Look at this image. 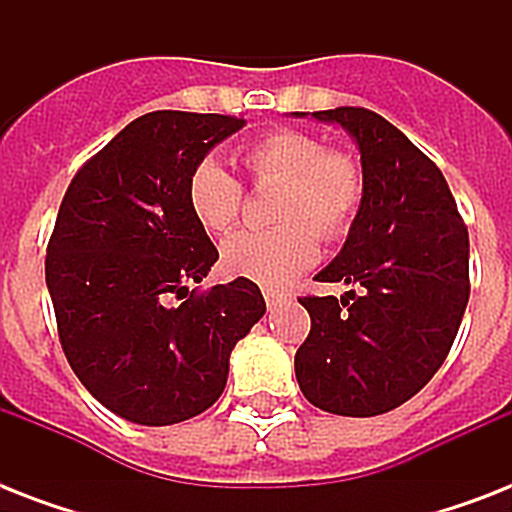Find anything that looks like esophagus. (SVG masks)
Wrapping results in <instances>:
<instances>
[{
	"mask_svg": "<svg viewBox=\"0 0 512 512\" xmlns=\"http://www.w3.org/2000/svg\"><path fill=\"white\" fill-rule=\"evenodd\" d=\"M263 297H265V303H268V308H276V305H281L284 300H287V295L279 292V289H263Z\"/></svg>",
	"mask_w": 512,
	"mask_h": 512,
	"instance_id": "esophagus-1",
	"label": "esophagus"
}]
</instances>
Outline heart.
Segmentation results:
<instances>
[{
	"label": "heart",
	"instance_id": "b5f03b06",
	"mask_svg": "<svg viewBox=\"0 0 512 512\" xmlns=\"http://www.w3.org/2000/svg\"><path fill=\"white\" fill-rule=\"evenodd\" d=\"M241 164L255 185L279 183L273 228H249L228 236L220 265L233 279L281 287L311 268L321 239H340L353 228L366 199V175L356 156L327 148L303 130H273L241 151ZM193 220L209 233H225L239 220L244 185L207 156L185 180Z\"/></svg>",
	"mask_w": 512,
	"mask_h": 512
}]
</instances>
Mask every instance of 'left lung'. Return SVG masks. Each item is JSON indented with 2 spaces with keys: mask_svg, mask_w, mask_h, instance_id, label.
<instances>
[{
  "mask_svg": "<svg viewBox=\"0 0 512 512\" xmlns=\"http://www.w3.org/2000/svg\"><path fill=\"white\" fill-rule=\"evenodd\" d=\"M313 116L356 138L366 199L342 252L316 276L350 292L300 297L311 332L295 374L324 412L374 417L425 388L452 350L470 297L468 225L441 170L388 119L358 106Z\"/></svg>",
  "mask_w": 512,
  "mask_h": 512,
  "instance_id": "8db88e82",
  "label": "left lung"
}]
</instances>
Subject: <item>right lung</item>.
<instances>
[{"label": "right lung", "mask_w": 512, "mask_h": 512, "mask_svg": "<svg viewBox=\"0 0 512 512\" xmlns=\"http://www.w3.org/2000/svg\"><path fill=\"white\" fill-rule=\"evenodd\" d=\"M241 127L239 116L151 111L87 159L60 201L44 260L60 345L84 388L124 420L175 425L209 409L233 345L263 319L255 281L188 289L217 249L185 180Z\"/></svg>", "instance_id": "add662e5"}]
</instances>
